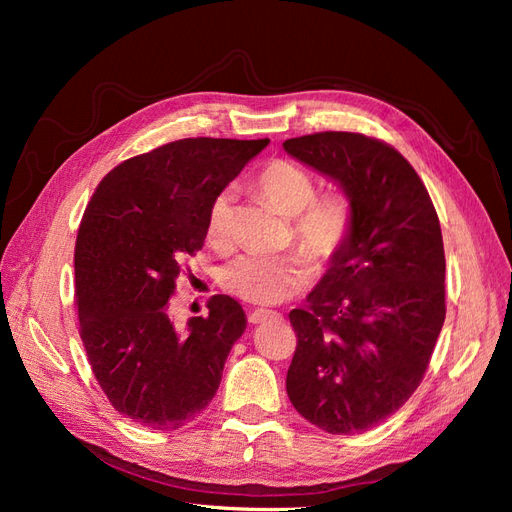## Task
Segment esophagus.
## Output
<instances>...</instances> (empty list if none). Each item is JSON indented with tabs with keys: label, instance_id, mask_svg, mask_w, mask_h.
<instances>
[{
	"label": "esophagus",
	"instance_id": "1",
	"mask_svg": "<svg viewBox=\"0 0 512 512\" xmlns=\"http://www.w3.org/2000/svg\"><path fill=\"white\" fill-rule=\"evenodd\" d=\"M277 316H280V314L273 312V309L258 307V309H252V312H250V322L252 324H260V322H265L267 318H277Z\"/></svg>",
	"mask_w": 512,
	"mask_h": 512
}]
</instances>
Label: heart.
Wrapping results in <instances>:
<instances>
[{
  "label": "heart",
  "instance_id": "b5f03b06",
  "mask_svg": "<svg viewBox=\"0 0 512 512\" xmlns=\"http://www.w3.org/2000/svg\"><path fill=\"white\" fill-rule=\"evenodd\" d=\"M262 198L288 218L292 235L316 265H329L342 254L354 228L352 198L346 192H324L316 196V179L303 166L288 160H273L254 179ZM235 190L226 185L215 192L207 207V239L226 245L232 232ZM307 256L299 250L284 254L245 252L228 260L220 271V284L235 297L271 305L292 299L312 277Z\"/></svg>",
  "mask_w": 512,
  "mask_h": 512
}]
</instances>
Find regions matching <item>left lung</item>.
<instances>
[{
	"label": "left lung",
	"instance_id": "obj_1",
	"mask_svg": "<svg viewBox=\"0 0 512 512\" xmlns=\"http://www.w3.org/2000/svg\"><path fill=\"white\" fill-rule=\"evenodd\" d=\"M284 149L352 198L348 245L288 314L286 376L303 418L352 436L395 414L425 376L446 316L440 220L410 162L378 138L318 132Z\"/></svg>",
	"mask_w": 512,
	"mask_h": 512
}]
</instances>
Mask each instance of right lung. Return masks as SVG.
<instances>
[{
    "mask_svg": "<svg viewBox=\"0 0 512 512\" xmlns=\"http://www.w3.org/2000/svg\"><path fill=\"white\" fill-rule=\"evenodd\" d=\"M267 145L181 138L115 166L89 200L74 250L79 333L104 395L138 425L177 429L218 391L243 307L215 294L179 333L168 299L205 243L211 198Z\"/></svg>",
    "mask_w": 512,
    "mask_h": 512,
    "instance_id": "right-lung-1",
    "label": "right lung"
}]
</instances>
